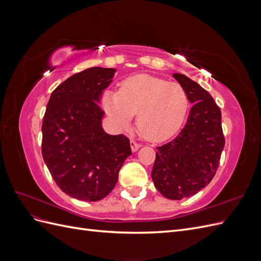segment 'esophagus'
<instances>
[{"mask_svg":"<svg viewBox=\"0 0 261 261\" xmlns=\"http://www.w3.org/2000/svg\"><path fill=\"white\" fill-rule=\"evenodd\" d=\"M140 146H141V145H140L139 143H137L136 140H132V141H130V147H132V150H133L134 152L137 151V150L140 148Z\"/></svg>","mask_w":261,"mask_h":261,"instance_id":"1","label":"esophagus"}]
</instances>
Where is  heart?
<instances>
[{"mask_svg":"<svg viewBox=\"0 0 261 261\" xmlns=\"http://www.w3.org/2000/svg\"><path fill=\"white\" fill-rule=\"evenodd\" d=\"M101 101L118 127H127L137 114L138 132L153 143L174 136L189 108L188 96L180 85L146 74L126 78L118 91L106 90Z\"/></svg>","mask_w":261,"mask_h":261,"instance_id":"1","label":"heart"}]
</instances>
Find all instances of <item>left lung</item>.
<instances>
[{
  "mask_svg": "<svg viewBox=\"0 0 261 261\" xmlns=\"http://www.w3.org/2000/svg\"><path fill=\"white\" fill-rule=\"evenodd\" d=\"M194 103L178 136L156 147L151 177L169 199L180 200L198 193L215 177L225 139L221 110L200 85L183 74H173Z\"/></svg>",
  "mask_w": 261,
  "mask_h": 261,
  "instance_id": "left-lung-1",
  "label": "left lung"
}]
</instances>
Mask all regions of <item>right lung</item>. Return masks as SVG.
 Listing matches in <instances>:
<instances>
[{
	"mask_svg": "<svg viewBox=\"0 0 261 261\" xmlns=\"http://www.w3.org/2000/svg\"><path fill=\"white\" fill-rule=\"evenodd\" d=\"M114 68L90 67L55 88L42 122L41 151L57 185L80 200L103 199L117 183L129 139L109 135L101 126V93L111 84Z\"/></svg>",
	"mask_w": 261,
	"mask_h": 261,
	"instance_id": "right-lung-1",
	"label": "right lung"
}]
</instances>
